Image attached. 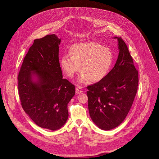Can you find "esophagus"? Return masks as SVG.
Instances as JSON below:
<instances>
[{
    "instance_id": "obj_1",
    "label": "esophagus",
    "mask_w": 159,
    "mask_h": 159,
    "mask_svg": "<svg viewBox=\"0 0 159 159\" xmlns=\"http://www.w3.org/2000/svg\"><path fill=\"white\" fill-rule=\"evenodd\" d=\"M82 92H83V89L80 86H77L76 88V93L79 94V93H81Z\"/></svg>"
}]
</instances>
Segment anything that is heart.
<instances>
[{
	"mask_svg": "<svg viewBox=\"0 0 159 159\" xmlns=\"http://www.w3.org/2000/svg\"><path fill=\"white\" fill-rule=\"evenodd\" d=\"M111 50L95 42L78 43L71 46L70 54H64L60 61L63 72L73 78L81 71L78 82L80 84L98 82L107 75L113 62Z\"/></svg>",
	"mask_w": 159,
	"mask_h": 159,
	"instance_id": "obj_1",
	"label": "heart"
}]
</instances>
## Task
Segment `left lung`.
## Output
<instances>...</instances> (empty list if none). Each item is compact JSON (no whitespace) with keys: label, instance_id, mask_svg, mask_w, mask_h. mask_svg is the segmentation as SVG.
<instances>
[{"label":"left lung","instance_id":"8db88e82","mask_svg":"<svg viewBox=\"0 0 159 159\" xmlns=\"http://www.w3.org/2000/svg\"><path fill=\"white\" fill-rule=\"evenodd\" d=\"M119 55L113 69L98 83L88 86V108L92 121L100 129L119 125L129 112L136 95L138 73L128 48L121 37Z\"/></svg>","mask_w":159,"mask_h":159}]
</instances>
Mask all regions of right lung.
<instances>
[{
	"mask_svg": "<svg viewBox=\"0 0 159 159\" xmlns=\"http://www.w3.org/2000/svg\"><path fill=\"white\" fill-rule=\"evenodd\" d=\"M61 42L55 34L35 40L18 76L23 110L38 126L53 131L67 122V105L75 94V86L63 79L59 61Z\"/></svg>",
	"mask_w": 159,
	"mask_h": 159,
	"instance_id": "1",
	"label": "right lung"
}]
</instances>
